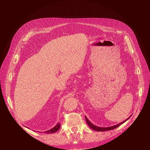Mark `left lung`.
Segmentation results:
<instances>
[{"mask_svg":"<svg viewBox=\"0 0 150 150\" xmlns=\"http://www.w3.org/2000/svg\"><path fill=\"white\" fill-rule=\"evenodd\" d=\"M131 117V115L128 118V119H126L125 121H123V122H121V123H119V124L114 125V126H111V127H97V126H96V125H94L93 124H92V123L88 119V118L86 117V116H85V119H86V122H87V123L88 124V125L89 126V127H90L92 129L95 130V131H109V130L114 129H115V128H117V127H119L120 125L123 124V123H125L126 121L128 120Z\"/></svg>","mask_w":150,"mask_h":150,"instance_id":"8db88e82","label":"left lung"}]
</instances>
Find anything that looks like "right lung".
I'll return each instance as SVG.
<instances>
[{"mask_svg": "<svg viewBox=\"0 0 150 150\" xmlns=\"http://www.w3.org/2000/svg\"><path fill=\"white\" fill-rule=\"evenodd\" d=\"M60 128V123H57V125L55 126V127H54L53 128L48 130V131H44V132L45 133H49V134H50V133H54L55 132H57Z\"/></svg>", "mask_w": 150, "mask_h": 150, "instance_id": "right-lung-1", "label": "right lung"}]
</instances>
